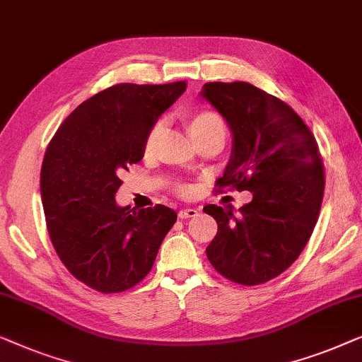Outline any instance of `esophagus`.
<instances>
[{
	"instance_id": "34e87169",
	"label": "esophagus",
	"mask_w": 362,
	"mask_h": 362,
	"mask_svg": "<svg viewBox=\"0 0 362 362\" xmlns=\"http://www.w3.org/2000/svg\"><path fill=\"white\" fill-rule=\"evenodd\" d=\"M197 213H198L197 208H185V210L179 211V218L180 220H183V218H193L197 216Z\"/></svg>"
}]
</instances>
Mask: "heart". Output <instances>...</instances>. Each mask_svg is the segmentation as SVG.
I'll return each instance as SVG.
<instances>
[{
  "instance_id": "1",
  "label": "heart",
  "mask_w": 362,
  "mask_h": 362,
  "mask_svg": "<svg viewBox=\"0 0 362 362\" xmlns=\"http://www.w3.org/2000/svg\"><path fill=\"white\" fill-rule=\"evenodd\" d=\"M185 126H187L188 136H190L193 142H195L197 139H200V137L210 134V132L223 129V121L220 116H218L216 113H213V111L200 110V111H193V113H188L185 116ZM162 131H164V126H162V123H157L152 126L149 134H147V137H146V142H144L146 154L154 152L157 142H159ZM180 192L192 193V188L182 187Z\"/></svg>"
}]
</instances>
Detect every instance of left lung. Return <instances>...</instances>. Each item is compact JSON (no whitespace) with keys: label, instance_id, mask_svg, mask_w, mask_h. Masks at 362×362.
Instances as JSON below:
<instances>
[{"label":"left lung","instance_id":"8db88e82","mask_svg":"<svg viewBox=\"0 0 362 362\" xmlns=\"http://www.w3.org/2000/svg\"><path fill=\"white\" fill-rule=\"evenodd\" d=\"M200 96L233 136L218 187L252 193L239 216L230 206L203 208L218 223L206 257L233 282L264 284L292 266L317 225L325 192L317 141L288 105L246 81H210Z\"/></svg>","mask_w":362,"mask_h":362}]
</instances>
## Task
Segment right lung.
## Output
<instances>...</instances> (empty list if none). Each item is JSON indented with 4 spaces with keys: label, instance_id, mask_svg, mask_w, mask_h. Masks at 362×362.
I'll return each mask as SVG.
<instances>
[{
    "label": "right lung",
    "instance_id": "1",
    "mask_svg": "<svg viewBox=\"0 0 362 362\" xmlns=\"http://www.w3.org/2000/svg\"><path fill=\"white\" fill-rule=\"evenodd\" d=\"M185 88V81L110 86L78 105L45 151L40 198L50 241L69 272L98 292L141 282L177 221L164 205L136 211L115 195L121 172L144 157L151 128Z\"/></svg>",
    "mask_w": 362,
    "mask_h": 362
}]
</instances>
